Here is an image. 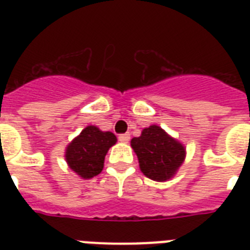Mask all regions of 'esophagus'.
I'll return each mask as SVG.
<instances>
[{
    "label": "esophagus",
    "mask_w": 250,
    "mask_h": 250,
    "mask_svg": "<svg viewBox=\"0 0 250 250\" xmlns=\"http://www.w3.org/2000/svg\"><path fill=\"white\" fill-rule=\"evenodd\" d=\"M129 139H131V135L129 133H123V135H119V141L121 143H128Z\"/></svg>",
    "instance_id": "obj_1"
}]
</instances>
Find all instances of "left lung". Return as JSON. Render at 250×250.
Listing matches in <instances>:
<instances>
[{
	"label": "left lung",
	"instance_id": "obj_1",
	"mask_svg": "<svg viewBox=\"0 0 250 250\" xmlns=\"http://www.w3.org/2000/svg\"><path fill=\"white\" fill-rule=\"evenodd\" d=\"M131 146L136 153L141 172L154 182L174 178L187 156L184 144L157 125H149L141 131L140 136L133 137Z\"/></svg>",
	"mask_w": 250,
	"mask_h": 250
}]
</instances>
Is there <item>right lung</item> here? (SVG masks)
<instances>
[{
    "instance_id": "right-lung-1",
    "label": "right lung",
    "mask_w": 250,
    "mask_h": 250,
    "mask_svg": "<svg viewBox=\"0 0 250 250\" xmlns=\"http://www.w3.org/2000/svg\"><path fill=\"white\" fill-rule=\"evenodd\" d=\"M115 143L117 136L113 132L101 131L97 125H86L66 146L64 160L80 178L92 179L102 171L105 156Z\"/></svg>"
}]
</instances>
